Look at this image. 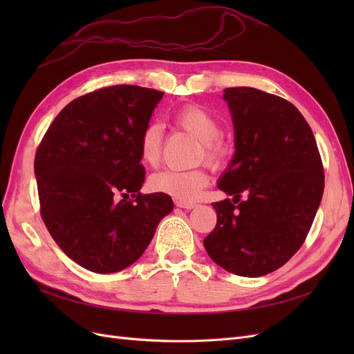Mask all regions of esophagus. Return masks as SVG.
Returning a JSON list of instances; mask_svg holds the SVG:
<instances>
[{
	"mask_svg": "<svg viewBox=\"0 0 354 354\" xmlns=\"http://www.w3.org/2000/svg\"><path fill=\"white\" fill-rule=\"evenodd\" d=\"M176 205L180 207V208H185V209L195 208V203L194 202H187V201H176Z\"/></svg>",
	"mask_w": 354,
	"mask_h": 354,
	"instance_id": "34e87169",
	"label": "esophagus"
}]
</instances>
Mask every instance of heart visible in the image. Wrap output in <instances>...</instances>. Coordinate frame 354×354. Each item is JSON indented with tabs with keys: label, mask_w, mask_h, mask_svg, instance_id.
<instances>
[{
	"label": "heart",
	"mask_w": 354,
	"mask_h": 354,
	"mask_svg": "<svg viewBox=\"0 0 354 354\" xmlns=\"http://www.w3.org/2000/svg\"><path fill=\"white\" fill-rule=\"evenodd\" d=\"M174 122L195 136L201 142L198 159L212 169H218L226 162L227 146L223 142V128L220 121L209 111L199 104H186L174 113ZM162 151V127L149 122L138 137V156L142 162L155 167ZM209 177L205 169H160L149 178V187L158 194H165L178 201H195L208 186Z\"/></svg>",
	"instance_id": "obj_1"
}]
</instances>
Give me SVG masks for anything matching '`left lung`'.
Segmentation results:
<instances>
[{
    "instance_id": "8db88e82",
    "label": "left lung",
    "mask_w": 354,
    "mask_h": 354,
    "mask_svg": "<svg viewBox=\"0 0 354 354\" xmlns=\"http://www.w3.org/2000/svg\"><path fill=\"white\" fill-rule=\"evenodd\" d=\"M224 99L236 153L218 189L234 198L212 203L217 224L203 246L224 270L259 277L301 248L324 195V164L312 128L292 103L251 87L226 88Z\"/></svg>"
}]
</instances>
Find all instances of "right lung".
Returning <instances> with one entry per match:
<instances>
[{
    "instance_id": "add662e5",
    "label": "right lung",
    "mask_w": 354,
    "mask_h": 354,
    "mask_svg": "<svg viewBox=\"0 0 354 354\" xmlns=\"http://www.w3.org/2000/svg\"><path fill=\"white\" fill-rule=\"evenodd\" d=\"M162 95L138 85L84 94L60 111L37 149L42 221L84 269L115 273L131 266L173 211L171 196L140 192L138 137Z\"/></svg>"
}]
</instances>
